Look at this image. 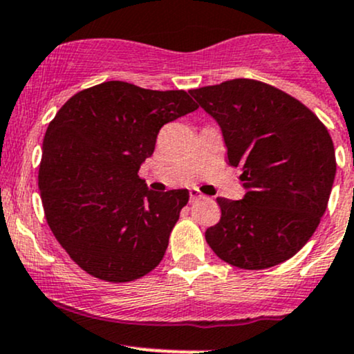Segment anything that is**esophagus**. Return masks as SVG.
<instances>
[{"mask_svg": "<svg viewBox=\"0 0 354 354\" xmlns=\"http://www.w3.org/2000/svg\"><path fill=\"white\" fill-rule=\"evenodd\" d=\"M200 198H203V195H201L196 188L189 189V201H196V200H200Z\"/></svg>", "mask_w": 354, "mask_h": 354, "instance_id": "1", "label": "esophagus"}]
</instances>
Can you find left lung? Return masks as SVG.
<instances>
[{
  "label": "left lung",
  "mask_w": 354,
  "mask_h": 354,
  "mask_svg": "<svg viewBox=\"0 0 354 354\" xmlns=\"http://www.w3.org/2000/svg\"><path fill=\"white\" fill-rule=\"evenodd\" d=\"M218 122L245 196L216 198L221 218L205 232L221 260L260 270L294 257L316 232L336 174L333 139L313 111L269 84L235 79L193 88Z\"/></svg>",
  "instance_id": "1"
}]
</instances>
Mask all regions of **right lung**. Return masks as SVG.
<instances>
[{
  "instance_id": "obj_1",
  "label": "right lung",
  "mask_w": 354,
  "mask_h": 354,
  "mask_svg": "<svg viewBox=\"0 0 354 354\" xmlns=\"http://www.w3.org/2000/svg\"><path fill=\"white\" fill-rule=\"evenodd\" d=\"M185 91L111 80L70 97L48 124L38 188L70 259L107 282H131L165 257L188 189L153 192L139 168L159 129L196 111Z\"/></svg>"
}]
</instances>
